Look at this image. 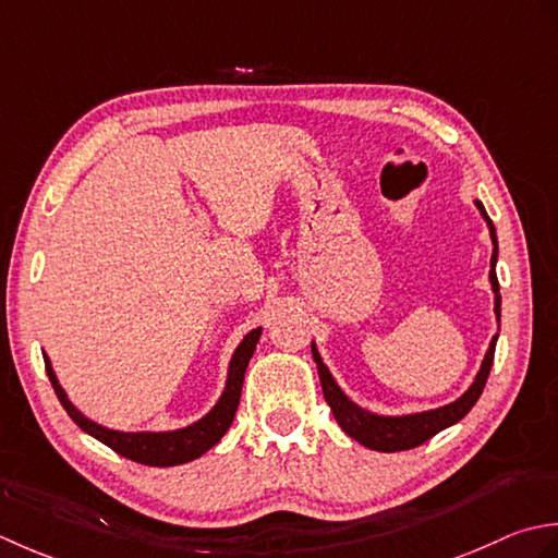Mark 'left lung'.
Instances as JSON below:
<instances>
[{
    "label": "left lung",
    "instance_id": "8db88e82",
    "mask_svg": "<svg viewBox=\"0 0 558 558\" xmlns=\"http://www.w3.org/2000/svg\"><path fill=\"white\" fill-rule=\"evenodd\" d=\"M476 209H480L482 219L488 226V235H492L494 243V253H492V271H488V281H492V291H494V313H496V323L501 325V293H498V279H496V259H498V241H496V229L488 214L484 209V204L480 199H474ZM498 335L492 337V344H488L484 361L480 371H476L474 380L468 390H464L458 400L448 402L436 409H424V412H409V414H378L371 412V409L356 404L351 397L339 388L337 380L332 378V373L325 366V361L317 351L313 342V359L317 363V375H320V385H323V395L332 409V414L337 418V424L342 426L347 436L359 440L361 446H366L371 450H380V452H397V450H409L426 442L428 438H434L440 434L442 428H448L452 424H458L460 418L480 400V395L486 385L488 371H492L494 363V351H496Z\"/></svg>",
    "mask_w": 558,
    "mask_h": 558
}]
</instances>
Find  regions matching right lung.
<instances>
[{"mask_svg": "<svg viewBox=\"0 0 558 558\" xmlns=\"http://www.w3.org/2000/svg\"><path fill=\"white\" fill-rule=\"evenodd\" d=\"M259 335H263V327L250 329V332L243 337V342L235 347L229 363V373H226L223 392L209 412L202 418H197L195 424L173 428V430H120V428H108L104 424L94 422V418H88L78 412L70 397H66L64 388L52 371L48 354H43V359H45V371H48V378L52 383L57 397H60L64 412L72 416V422L78 428L86 430L88 436H94L96 440L112 448L118 454H122V458H130L142 464H151V468H175V464H185L202 458V454L211 450L216 442L223 438L226 430L231 428L235 409L241 404V390H243L247 363L255 354Z\"/></svg>", "mask_w": 558, "mask_h": 558, "instance_id": "obj_1", "label": "right lung"}]
</instances>
